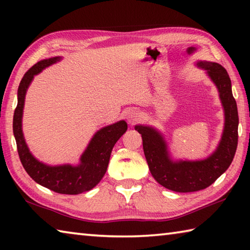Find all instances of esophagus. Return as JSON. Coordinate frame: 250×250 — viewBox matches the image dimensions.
I'll return each instance as SVG.
<instances>
[{
    "instance_id": "1",
    "label": "esophagus",
    "mask_w": 250,
    "mask_h": 250,
    "mask_svg": "<svg viewBox=\"0 0 250 250\" xmlns=\"http://www.w3.org/2000/svg\"><path fill=\"white\" fill-rule=\"evenodd\" d=\"M139 119H140V113H139L137 110H130V111L126 113V120H128L129 124H135Z\"/></svg>"
}]
</instances>
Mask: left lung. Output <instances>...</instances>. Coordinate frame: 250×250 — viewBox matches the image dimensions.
Instances as JSON below:
<instances>
[{"label":"left lung","instance_id":"left-lung-1","mask_svg":"<svg viewBox=\"0 0 250 250\" xmlns=\"http://www.w3.org/2000/svg\"><path fill=\"white\" fill-rule=\"evenodd\" d=\"M198 68L216 86L224 109V129L218 146L203 160H174L163 134L150 125H138L135 130L142 135L143 151L154 180L174 192H196L208 188L229 167L238 143V111L232 97L231 82L226 69L213 62H196Z\"/></svg>","mask_w":250,"mask_h":250}]
</instances>
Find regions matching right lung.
I'll use <instances>...</instances> for the list:
<instances>
[{
	"label": "right lung",
	"instance_id": "1",
	"mask_svg": "<svg viewBox=\"0 0 250 250\" xmlns=\"http://www.w3.org/2000/svg\"><path fill=\"white\" fill-rule=\"evenodd\" d=\"M61 61V56L43 59L24 75L18 90V105L13 117V133L21 162L27 174L36 183L59 194L77 195L90 191L103 179L107 171L112 147L128 129V125L125 120H120L97 131L80 156L77 166H49L37 160L29 151L22 130L25 96L34 76Z\"/></svg>",
	"mask_w": 250,
	"mask_h": 250
}]
</instances>
